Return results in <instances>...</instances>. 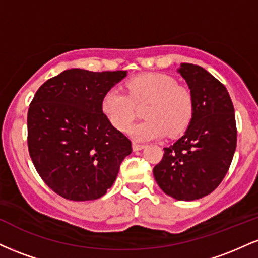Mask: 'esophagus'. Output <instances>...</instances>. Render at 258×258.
<instances>
[{
	"label": "esophagus",
	"mask_w": 258,
	"mask_h": 258,
	"mask_svg": "<svg viewBox=\"0 0 258 258\" xmlns=\"http://www.w3.org/2000/svg\"><path fill=\"white\" fill-rule=\"evenodd\" d=\"M132 148H133V150H135V152H137V150L143 149L144 144L138 143V142H133V143H132Z\"/></svg>",
	"instance_id": "obj_1"
}]
</instances>
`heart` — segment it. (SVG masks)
Returning <instances> with one entry per match:
<instances>
[{"mask_svg":"<svg viewBox=\"0 0 258 258\" xmlns=\"http://www.w3.org/2000/svg\"><path fill=\"white\" fill-rule=\"evenodd\" d=\"M128 94L111 88L104 94L102 110L115 128L126 131L137 115V105L148 103L146 120L136 123L130 135L137 141L178 136L188 127L193 115V98L189 90L177 85L172 76L160 73L142 74L126 84Z\"/></svg>","mask_w":258,"mask_h":258,"instance_id":"1","label":"heart"}]
</instances>
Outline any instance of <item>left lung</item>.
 Returning a JSON list of instances; mask_svg holds the SVG:
<instances>
[{
	"label": "left lung",
	"mask_w": 258,
	"mask_h": 258,
	"mask_svg": "<svg viewBox=\"0 0 258 258\" xmlns=\"http://www.w3.org/2000/svg\"><path fill=\"white\" fill-rule=\"evenodd\" d=\"M178 73L190 90L193 115L184 135L164 148L153 173L165 194L191 201L212 193L229 170L236 148L235 114L227 88L204 68L182 63Z\"/></svg>",
	"instance_id": "8db88e82"
}]
</instances>
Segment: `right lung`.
Returning a JSON list of instances; mask_svg holds the SVG:
<instances>
[{
	"instance_id": "1",
	"label": "right lung",
	"mask_w": 258,
	"mask_h": 258,
	"mask_svg": "<svg viewBox=\"0 0 258 258\" xmlns=\"http://www.w3.org/2000/svg\"><path fill=\"white\" fill-rule=\"evenodd\" d=\"M127 72L69 69L38 88L28 111V147L41 178L64 199H99L114 184L131 141L102 110Z\"/></svg>"
}]
</instances>
